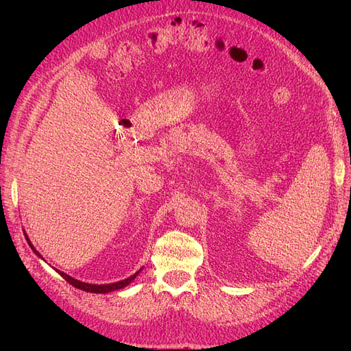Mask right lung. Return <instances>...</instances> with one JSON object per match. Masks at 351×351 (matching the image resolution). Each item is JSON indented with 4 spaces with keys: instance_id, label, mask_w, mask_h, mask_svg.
Returning <instances> with one entry per match:
<instances>
[{
    "instance_id": "add662e5",
    "label": "right lung",
    "mask_w": 351,
    "mask_h": 351,
    "mask_svg": "<svg viewBox=\"0 0 351 351\" xmlns=\"http://www.w3.org/2000/svg\"><path fill=\"white\" fill-rule=\"evenodd\" d=\"M26 236V234H25ZM26 240H27V243H29V246L34 249V252L38 254V256H40V254L35 250V247L32 246V243L29 241V239H27V236H26ZM141 271H137L136 274H133L132 277H129V278H125V280H121V281H119V282H112V284H101V285H97V284H86V282H82V281H77V280H74V278H71V277H69L67 274H64V272H61V271H58V274L61 275L62 278H64L67 282H70L73 287H76V289H80V290H83V291H89V293H110V291H114V290H120V289H124L125 285H129L134 278H136V275L139 274Z\"/></svg>"
}]
</instances>
